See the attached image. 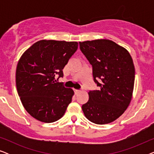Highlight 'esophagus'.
I'll use <instances>...</instances> for the list:
<instances>
[{
	"mask_svg": "<svg viewBox=\"0 0 154 154\" xmlns=\"http://www.w3.org/2000/svg\"><path fill=\"white\" fill-rule=\"evenodd\" d=\"M79 92H80L79 90H75V89H74V92H75V94H77L78 93H79Z\"/></svg>",
	"mask_w": 154,
	"mask_h": 154,
	"instance_id": "1",
	"label": "esophagus"
}]
</instances>
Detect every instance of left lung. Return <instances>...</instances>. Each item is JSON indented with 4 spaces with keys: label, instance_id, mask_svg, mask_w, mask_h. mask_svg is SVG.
Returning a JSON list of instances; mask_svg holds the SVG:
<instances>
[{
    "label": "left lung",
    "instance_id": "1",
    "mask_svg": "<svg viewBox=\"0 0 154 154\" xmlns=\"http://www.w3.org/2000/svg\"><path fill=\"white\" fill-rule=\"evenodd\" d=\"M80 49L92 66L98 90H90L89 100L82 106L92 123H111L124 113L131 101L134 66L128 51L110 40L79 42Z\"/></svg>",
    "mask_w": 154,
    "mask_h": 154
}]
</instances>
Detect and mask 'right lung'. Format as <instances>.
<instances>
[{
	"mask_svg": "<svg viewBox=\"0 0 154 154\" xmlns=\"http://www.w3.org/2000/svg\"><path fill=\"white\" fill-rule=\"evenodd\" d=\"M77 42L41 40L33 44L19 60L16 85L21 102L34 119L52 123L64 116L74 94L54 78L78 49Z\"/></svg>",
	"mask_w": 154,
	"mask_h": 154,
	"instance_id": "add662e5",
	"label": "right lung"
}]
</instances>
